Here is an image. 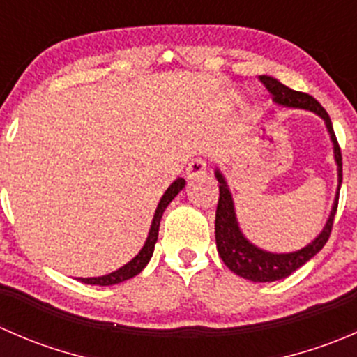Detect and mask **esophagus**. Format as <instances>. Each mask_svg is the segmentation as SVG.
<instances>
[{
	"label": "esophagus",
	"mask_w": 357,
	"mask_h": 357,
	"mask_svg": "<svg viewBox=\"0 0 357 357\" xmlns=\"http://www.w3.org/2000/svg\"><path fill=\"white\" fill-rule=\"evenodd\" d=\"M205 172H207V162H205L204 158H192V160L188 162L186 178H188L190 181L202 178V176H205Z\"/></svg>",
	"instance_id": "34e87169"
}]
</instances>
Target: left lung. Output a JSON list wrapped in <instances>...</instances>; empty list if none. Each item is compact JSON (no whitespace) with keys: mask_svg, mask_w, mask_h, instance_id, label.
<instances>
[{"mask_svg":"<svg viewBox=\"0 0 357 357\" xmlns=\"http://www.w3.org/2000/svg\"><path fill=\"white\" fill-rule=\"evenodd\" d=\"M261 82L271 93L273 102L278 107H282V109L307 110L323 119V122L326 126V131L330 135V142L333 145V158L335 164H337V192H335L332 211H330V215L326 219L325 226H323L321 233L305 247L294 252H285V254L264 250V248L254 245L243 235L238 218H236L231 190H229L228 181H226L221 169L215 167L214 176L219 181V202L218 211H215V245H218L219 257L222 259V262L235 275L250 280L254 283H269L290 276L295 269H298L309 259L314 257L325 247V243L328 242V236L332 233L335 212H337L338 192H340L342 185V153L337 138H335L333 126L328 114H326V110L312 96L301 91H294V89L282 84L278 79L271 77V75H261Z\"/></svg>","mask_w":357,"mask_h":357,"instance_id":"left-lung-1","label":"left lung"}]
</instances>
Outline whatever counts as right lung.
Returning <instances> with one entry per match:
<instances>
[{"label": "right lung", "mask_w": 357, "mask_h": 357, "mask_svg": "<svg viewBox=\"0 0 357 357\" xmlns=\"http://www.w3.org/2000/svg\"><path fill=\"white\" fill-rule=\"evenodd\" d=\"M185 185H186L185 179L178 178L171 186H169L167 190H165V193L162 195L160 202H158L155 214H153L152 226H150V231H149V236H146V240H145V245L142 247V250H139L138 254H136L135 257L128 262V264H124L122 268H119L117 271L109 273V275H105V276H95V278H79V280H81L82 283H88V285L110 287V285H117V283H122V282H126V280L132 278V276L139 275V273L145 269V266L149 264L150 259H152V255H153V248H155V243L158 238V226H160L162 214H164V211L167 208V205L174 200V197L178 195L183 188H185Z\"/></svg>", "instance_id": "add662e5"}]
</instances>
